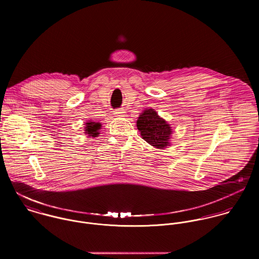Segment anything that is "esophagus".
I'll return each instance as SVG.
<instances>
[{
  "instance_id": "1",
  "label": "esophagus",
  "mask_w": 259,
  "mask_h": 259,
  "mask_svg": "<svg viewBox=\"0 0 259 259\" xmlns=\"http://www.w3.org/2000/svg\"><path fill=\"white\" fill-rule=\"evenodd\" d=\"M114 115H115V116H118V117L125 116V111H123V110L118 109V110H116V111H114Z\"/></svg>"
}]
</instances>
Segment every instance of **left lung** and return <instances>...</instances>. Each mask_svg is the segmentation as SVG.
Returning a JSON list of instances; mask_svg holds the SVG:
<instances>
[{"instance_id":"left-lung-1","label":"left lung","mask_w":259,"mask_h":259,"mask_svg":"<svg viewBox=\"0 0 259 259\" xmlns=\"http://www.w3.org/2000/svg\"><path fill=\"white\" fill-rule=\"evenodd\" d=\"M137 126L143 139L150 146L157 148L169 146L171 127L154 110L147 109L143 111L138 118Z\"/></svg>"}]
</instances>
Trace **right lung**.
Instances as JSON below:
<instances>
[{
  "label": "right lung",
  "instance_id": "right-lung-1",
  "mask_svg": "<svg viewBox=\"0 0 259 259\" xmlns=\"http://www.w3.org/2000/svg\"><path fill=\"white\" fill-rule=\"evenodd\" d=\"M101 122H95V121H88L85 122V126H84V132L87 135H89V137H93L96 138L100 135V130H101Z\"/></svg>",
  "mask_w": 259,
  "mask_h": 259
}]
</instances>
